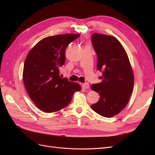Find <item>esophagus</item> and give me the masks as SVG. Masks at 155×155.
I'll use <instances>...</instances> for the list:
<instances>
[{
	"label": "esophagus",
	"instance_id": "esophagus-1",
	"mask_svg": "<svg viewBox=\"0 0 155 155\" xmlns=\"http://www.w3.org/2000/svg\"><path fill=\"white\" fill-rule=\"evenodd\" d=\"M82 87H83V88H85V89H87V88H90V85H89V84H88V83H83V85H82Z\"/></svg>",
	"mask_w": 155,
	"mask_h": 155
}]
</instances>
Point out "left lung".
Masks as SVG:
<instances>
[{
	"label": "left lung",
	"instance_id": "8db88e82",
	"mask_svg": "<svg viewBox=\"0 0 155 155\" xmlns=\"http://www.w3.org/2000/svg\"><path fill=\"white\" fill-rule=\"evenodd\" d=\"M92 43L97 55V69L103 75L100 83L91 86L100 96L91 108L100 115L110 118L128 104L133 91V71L125 50L114 37L95 33Z\"/></svg>",
	"mask_w": 155,
	"mask_h": 155
}]
</instances>
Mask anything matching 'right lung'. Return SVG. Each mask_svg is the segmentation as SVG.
<instances>
[{"mask_svg":"<svg viewBox=\"0 0 155 155\" xmlns=\"http://www.w3.org/2000/svg\"><path fill=\"white\" fill-rule=\"evenodd\" d=\"M79 34L46 37L28 54L22 78L26 91L38 109L47 113L58 111L71 102L78 83L61 78L59 68L65 63V50Z\"/></svg>","mask_w":155,"mask_h":155,"instance_id":"1","label":"right lung"}]
</instances>
